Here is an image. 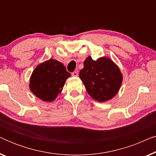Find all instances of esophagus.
Masks as SVG:
<instances>
[{"instance_id":"obj_1","label":"esophagus","mask_w":156,"mask_h":156,"mask_svg":"<svg viewBox=\"0 0 156 156\" xmlns=\"http://www.w3.org/2000/svg\"><path fill=\"white\" fill-rule=\"evenodd\" d=\"M72 75L73 76H78V73L77 72H73L72 73Z\"/></svg>"}]
</instances>
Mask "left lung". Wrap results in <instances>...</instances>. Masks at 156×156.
I'll list each match as a JSON object with an SVG mask.
<instances>
[{
  "instance_id": "obj_1",
  "label": "left lung",
  "mask_w": 156,
  "mask_h": 156,
  "mask_svg": "<svg viewBox=\"0 0 156 156\" xmlns=\"http://www.w3.org/2000/svg\"><path fill=\"white\" fill-rule=\"evenodd\" d=\"M80 78L89 95L99 102L112 99L118 93L122 84L123 76L118 66L108 57L94 60L88 57Z\"/></svg>"
}]
</instances>
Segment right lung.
I'll use <instances>...</instances> for the list:
<instances>
[{"mask_svg":"<svg viewBox=\"0 0 156 156\" xmlns=\"http://www.w3.org/2000/svg\"><path fill=\"white\" fill-rule=\"evenodd\" d=\"M69 72L62 63L50 59L34 69L30 80V89L44 101H52L61 93Z\"/></svg>","mask_w":156,"mask_h":156,"instance_id":"1","label":"right lung"}]
</instances>
